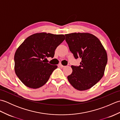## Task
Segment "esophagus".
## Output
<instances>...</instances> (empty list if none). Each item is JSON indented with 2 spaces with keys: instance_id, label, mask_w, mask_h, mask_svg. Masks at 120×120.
Listing matches in <instances>:
<instances>
[{
  "instance_id": "1",
  "label": "esophagus",
  "mask_w": 120,
  "mask_h": 120,
  "mask_svg": "<svg viewBox=\"0 0 120 120\" xmlns=\"http://www.w3.org/2000/svg\"><path fill=\"white\" fill-rule=\"evenodd\" d=\"M58 66H59V67H61V68H64V65H62L61 64H59L58 65Z\"/></svg>"
}]
</instances>
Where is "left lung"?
I'll return each mask as SVG.
<instances>
[{"label": "left lung", "instance_id": "left-lung-1", "mask_svg": "<svg viewBox=\"0 0 120 120\" xmlns=\"http://www.w3.org/2000/svg\"><path fill=\"white\" fill-rule=\"evenodd\" d=\"M70 50L80 65H72V73L68 76L74 88L83 91L92 87L103 77L107 63V55L100 41L88 33L65 34Z\"/></svg>", "mask_w": 120, "mask_h": 120}]
</instances>
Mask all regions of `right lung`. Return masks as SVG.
<instances>
[{
  "label": "right lung",
  "instance_id": "add662e5",
  "mask_svg": "<svg viewBox=\"0 0 120 120\" xmlns=\"http://www.w3.org/2000/svg\"><path fill=\"white\" fill-rule=\"evenodd\" d=\"M64 39L63 34L40 33L28 37L19 46L14 55V69L25 86L37 89L47 82L57 65L45 60L54 57L55 49Z\"/></svg>",
  "mask_w": 120,
  "mask_h": 120
}]
</instances>
